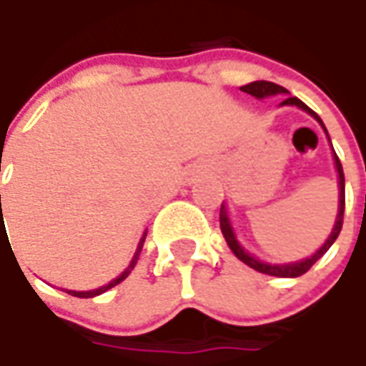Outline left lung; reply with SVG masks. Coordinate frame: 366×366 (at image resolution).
Returning <instances> with one entry per match:
<instances>
[{"instance_id":"8db88e82","label":"left lung","mask_w":366,"mask_h":366,"mask_svg":"<svg viewBox=\"0 0 366 366\" xmlns=\"http://www.w3.org/2000/svg\"><path fill=\"white\" fill-rule=\"evenodd\" d=\"M242 92L250 93V95H254V97H269V95H277V93H289L285 87H281V85H277V83H271V81H254V83H248L242 87ZM281 106H297L305 109L307 114H312L314 118H316L320 124V116H317L316 112H312L310 107L303 104L302 99H297V97H287ZM324 126V124H322ZM326 130V128H324ZM334 161H336V171H338V183H340V205H338V218H336V224H334V230L328 236V240L324 242V246L317 250L316 254L312 257V259H305L302 262H291V264H267V262H260L254 257H250L248 252H244V248L236 242V236L232 232V226H230V222H228V214H226V207L222 204L219 207V228H222V234H224V238H226V242L230 246V250H232L234 254L238 257V259L242 260L244 264H248L250 269H254V271H259V273L264 274H273V277H300V274L307 273L314 264H316V260H320L326 252H328V248L334 244V240L338 238V234L342 230V222H345V173H342V164H340V159L336 157V152H334Z\"/></svg>"}]
</instances>
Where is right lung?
<instances>
[{
    "mask_svg": "<svg viewBox=\"0 0 366 366\" xmlns=\"http://www.w3.org/2000/svg\"><path fill=\"white\" fill-rule=\"evenodd\" d=\"M0 209H1V195H0ZM144 238H147V234L142 236V240H140V244H138V250H136V254H134V259L132 262H130V267L124 271V273L118 277V279H114L109 285H104V287H99V289H95V291H66L69 295H75V297H95V295H99V293H104V291H107V289H112V287H116L118 283H122L128 274H130V271L134 269V264H136V260H138V257H140V250H142V244H144Z\"/></svg>",
    "mask_w": 366,
    "mask_h": 366,
    "instance_id": "1",
    "label": "right lung"
}]
</instances>
